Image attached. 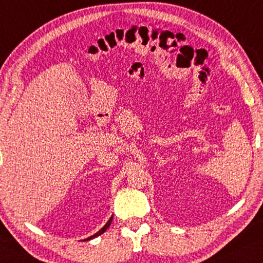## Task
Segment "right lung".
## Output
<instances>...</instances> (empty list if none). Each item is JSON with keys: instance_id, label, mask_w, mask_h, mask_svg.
I'll list each match as a JSON object with an SVG mask.
<instances>
[{"instance_id": "add662e5", "label": "right lung", "mask_w": 263, "mask_h": 263, "mask_svg": "<svg viewBox=\"0 0 263 263\" xmlns=\"http://www.w3.org/2000/svg\"><path fill=\"white\" fill-rule=\"evenodd\" d=\"M111 221H112V215H111V217L110 219L108 220V222L106 224H104V227L103 228H101L98 233L96 234H94V235H91L90 237H88V239H86V240H83V241H88V240H91V239H94V237H96V236H99V235H101V234H103L104 232H106L107 230V228H109V226H110V223H111Z\"/></svg>"}]
</instances>
